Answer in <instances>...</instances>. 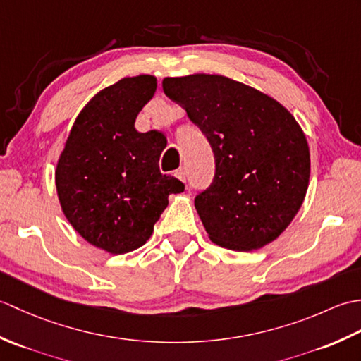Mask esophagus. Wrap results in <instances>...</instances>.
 Listing matches in <instances>:
<instances>
[{"instance_id": "obj_1", "label": "esophagus", "mask_w": 361, "mask_h": 361, "mask_svg": "<svg viewBox=\"0 0 361 361\" xmlns=\"http://www.w3.org/2000/svg\"><path fill=\"white\" fill-rule=\"evenodd\" d=\"M175 176H176V178H180L181 181H185V183H186V178H188V171H186L185 167H180L178 171L175 172Z\"/></svg>"}]
</instances>
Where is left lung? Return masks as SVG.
Segmentation results:
<instances>
[{
  "label": "left lung",
  "instance_id": "1",
  "mask_svg": "<svg viewBox=\"0 0 361 361\" xmlns=\"http://www.w3.org/2000/svg\"><path fill=\"white\" fill-rule=\"evenodd\" d=\"M163 90L214 152L212 183L195 197L209 239L234 251L273 242L309 186L310 152L295 118L270 96L224 75L166 78Z\"/></svg>",
  "mask_w": 361,
  "mask_h": 361
}]
</instances>
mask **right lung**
Instances as JSON below:
<instances>
[{
	"mask_svg": "<svg viewBox=\"0 0 361 361\" xmlns=\"http://www.w3.org/2000/svg\"><path fill=\"white\" fill-rule=\"evenodd\" d=\"M155 91L157 79L145 74L99 91L79 113L57 163L65 217L83 239L111 255L142 247L169 195L185 190L159 171L166 136L135 128Z\"/></svg>",
	"mask_w": 361,
	"mask_h": 361,
	"instance_id": "add662e5",
	"label": "right lung"
}]
</instances>
